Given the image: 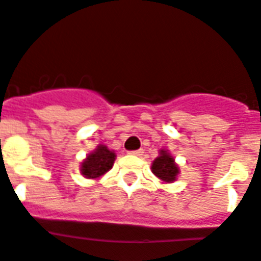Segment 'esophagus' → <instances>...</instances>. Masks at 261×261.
I'll use <instances>...</instances> for the list:
<instances>
[{
    "instance_id": "1",
    "label": "esophagus",
    "mask_w": 261,
    "mask_h": 261,
    "mask_svg": "<svg viewBox=\"0 0 261 261\" xmlns=\"http://www.w3.org/2000/svg\"><path fill=\"white\" fill-rule=\"evenodd\" d=\"M130 156H143L144 150L143 149H137V150H132V152H128Z\"/></svg>"
}]
</instances>
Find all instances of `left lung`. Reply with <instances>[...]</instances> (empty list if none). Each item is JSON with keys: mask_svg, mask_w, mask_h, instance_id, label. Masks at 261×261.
I'll list each match as a JSON object with an SVG mask.
<instances>
[{"mask_svg": "<svg viewBox=\"0 0 261 261\" xmlns=\"http://www.w3.org/2000/svg\"><path fill=\"white\" fill-rule=\"evenodd\" d=\"M150 171L164 184H171L176 181L180 174V168L168 149H160L159 156L152 161Z\"/></svg>", "mask_w": 261, "mask_h": 261, "instance_id": "left-lung-1", "label": "left lung"}]
</instances>
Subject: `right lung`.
Masks as SVG:
<instances>
[{
	"instance_id": "obj_1",
	"label": "right lung",
	"mask_w": 261,
	"mask_h": 261,
	"mask_svg": "<svg viewBox=\"0 0 261 261\" xmlns=\"http://www.w3.org/2000/svg\"><path fill=\"white\" fill-rule=\"evenodd\" d=\"M116 153L115 150L109 149L104 144H98L93 152L87 154L81 165H80V173L85 178L102 177L107 172H109L115 164Z\"/></svg>"
}]
</instances>
